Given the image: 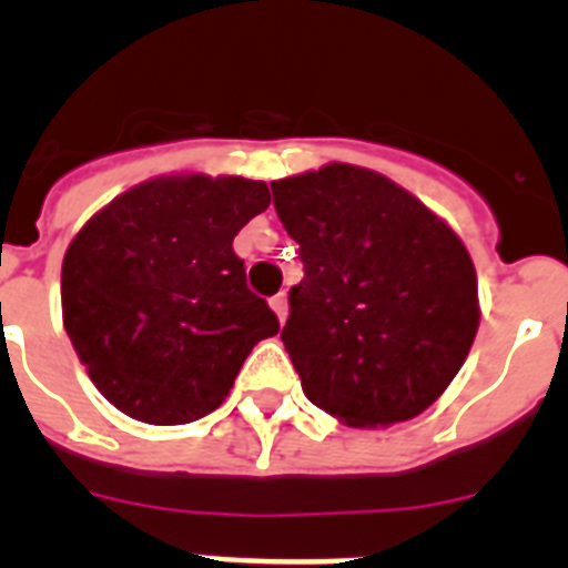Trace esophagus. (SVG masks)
<instances>
[{"label":"esophagus","instance_id":"esophagus-1","mask_svg":"<svg viewBox=\"0 0 568 568\" xmlns=\"http://www.w3.org/2000/svg\"><path fill=\"white\" fill-rule=\"evenodd\" d=\"M270 307L275 310V315H278V321L284 324L287 321V293H278L270 298Z\"/></svg>","mask_w":568,"mask_h":568}]
</instances>
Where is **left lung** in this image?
Returning <instances> with one entry per match:
<instances>
[{
  "label": "left lung",
  "mask_w": 568,
  "mask_h": 568,
  "mask_svg": "<svg viewBox=\"0 0 568 568\" xmlns=\"http://www.w3.org/2000/svg\"><path fill=\"white\" fill-rule=\"evenodd\" d=\"M270 187L304 261L281 329L304 395L349 426L424 413L478 333V275L464 241L413 193L355 164Z\"/></svg>",
  "instance_id": "8db88e82"
}]
</instances>
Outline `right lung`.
Listing matches in <instances>:
<instances>
[{
	"label": "right lung",
	"mask_w": 568,
	"mask_h": 568,
	"mask_svg": "<svg viewBox=\"0 0 568 568\" xmlns=\"http://www.w3.org/2000/svg\"><path fill=\"white\" fill-rule=\"evenodd\" d=\"M270 207L264 182L162 175L99 210L62 261V318L99 393L144 424L204 418L261 338L278 333L250 293L233 239Z\"/></svg>",
	"instance_id": "1"
}]
</instances>
